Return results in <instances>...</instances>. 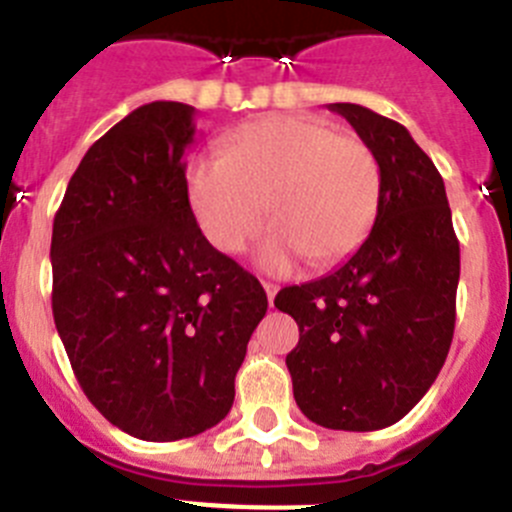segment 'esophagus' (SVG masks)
<instances>
[{"mask_svg":"<svg viewBox=\"0 0 512 512\" xmlns=\"http://www.w3.org/2000/svg\"><path fill=\"white\" fill-rule=\"evenodd\" d=\"M262 288H265V293H267V301L273 303L275 293H278V285H275V283H265V280H262Z\"/></svg>","mask_w":512,"mask_h":512,"instance_id":"34e87169","label":"esophagus"}]
</instances>
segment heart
I'll return each instance as SVG.
<instances>
[{"mask_svg":"<svg viewBox=\"0 0 512 512\" xmlns=\"http://www.w3.org/2000/svg\"><path fill=\"white\" fill-rule=\"evenodd\" d=\"M191 214L219 252H239L260 227L257 262L288 273L303 257L331 265L370 234L382 199V168L362 137L331 122L283 114L245 124L222 155H199L186 170Z\"/></svg>","mask_w":512,"mask_h":512,"instance_id":"obj_1","label":"heart"}]
</instances>
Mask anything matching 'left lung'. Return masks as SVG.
Returning <instances> with one entry per match:
<instances>
[{
    "label": "left lung",
    "instance_id": "1",
    "mask_svg": "<svg viewBox=\"0 0 512 512\" xmlns=\"http://www.w3.org/2000/svg\"><path fill=\"white\" fill-rule=\"evenodd\" d=\"M375 150L382 199L370 237L326 278L290 285L285 357L303 416L334 431L393 426L434 385L457 321L459 239L444 178L411 132L359 104H331Z\"/></svg>",
    "mask_w": 512,
    "mask_h": 512
}]
</instances>
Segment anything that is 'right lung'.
I'll list each match as a JSON object with an SVG mask.
<instances>
[{
  "instance_id": "obj_1",
  "label": "right lung",
  "mask_w": 512,
  "mask_h": 512,
  "mask_svg": "<svg viewBox=\"0 0 512 512\" xmlns=\"http://www.w3.org/2000/svg\"><path fill=\"white\" fill-rule=\"evenodd\" d=\"M196 109L153 101L89 147L55 214L53 319L96 411L142 441L216 426L267 311L186 199Z\"/></svg>"
}]
</instances>
